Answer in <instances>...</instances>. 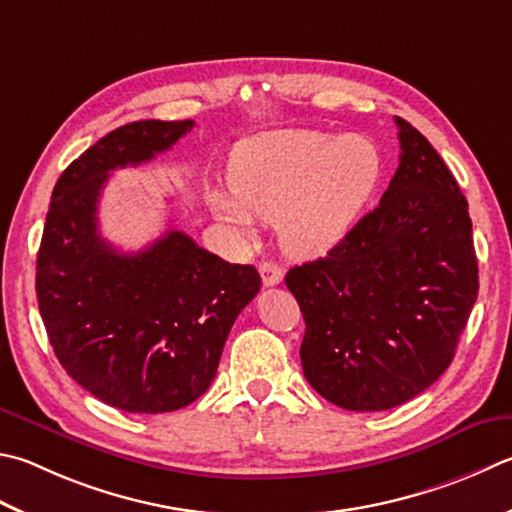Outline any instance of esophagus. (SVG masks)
<instances>
[{
    "instance_id": "esophagus-1",
    "label": "esophagus",
    "mask_w": 512,
    "mask_h": 512,
    "mask_svg": "<svg viewBox=\"0 0 512 512\" xmlns=\"http://www.w3.org/2000/svg\"><path fill=\"white\" fill-rule=\"evenodd\" d=\"M259 275H262L264 286H277V284L284 280L282 266L275 264V262H268V259H264V262H259Z\"/></svg>"
}]
</instances>
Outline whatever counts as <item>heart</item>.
Listing matches in <instances>:
<instances>
[{"label":"heart","mask_w":512,"mask_h":512,"mask_svg":"<svg viewBox=\"0 0 512 512\" xmlns=\"http://www.w3.org/2000/svg\"><path fill=\"white\" fill-rule=\"evenodd\" d=\"M383 174V156L362 134L333 136L315 129L268 132L232 154L230 194L212 192L221 221L241 237L255 219L275 221L288 253H327L356 224Z\"/></svg>","instance_id":"obj_1"}]
</instances>
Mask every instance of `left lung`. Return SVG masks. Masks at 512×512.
Masks as SVG:
<instances>
[{
	"label": "left lung",
	"instance_id": "obj_1",
	"mask_svg": "<svg viewBox=\"0 0 512 512\" xmlns=\"http://www.w3.org/2000/svg\"><path fill=\"white\" fill-rule=\"evenodd\" d=\"M394 120L401 163L383 199L284 280L306 324V380L351 412L389 410L430 387L479 291L468 201L430 141Z\"/></svg>",
	"mask_w": 512,
	"mask_h": 512
}]
</instances>
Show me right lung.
I'll list each match as a JSON object with an SVG mask.
<instances>
[{
    "mask_svg": "<svg viewBox=\"0 0 512 512\" xmlns=\"http://www.w3.org/2000/svg\"><path fill=\"white\" fill-rule=\"evenodd\" d=\"M192 127L136 120L114 129L62 172L46 212L35 291L51 347L78 385L123 412L161 414L197 401L262 286L255 266L224 262L181 230L132 255L100 237L109 172L152 161Z\"/></svg>",
    "mask_w": 512,
    "mask_h": 512,
    "instance_id": "add662e5",
    "label": "right lung"
}]
</instances>
